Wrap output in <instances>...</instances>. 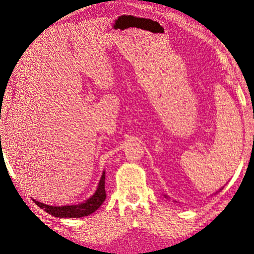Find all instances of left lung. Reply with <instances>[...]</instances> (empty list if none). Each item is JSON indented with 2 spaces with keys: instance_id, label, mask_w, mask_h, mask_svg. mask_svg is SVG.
I'll return each instance as SVG.
<instances>
[{
  "instance_id": "1",
  "label": "left lung",
  "mask_w": 254,
  "mask_h": 254,
  "mask_svg": "<svg viewBox=\"0 0 254 254\" xmlns=\"http://www.w3.org/2000/svg\"><path fill=\"white\" fill-rule=\"evenodd\" d=\"M223 189H224V188L220 189V190H223ZM216 193H217V192H216ZM165 197H168V195H166V194H165ZM175 202H177V201H175Z\"/></svg>"
}]
</instances>
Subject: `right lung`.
I'll list each match as a JSON object with an SVG mask.
<instances>
[{"mask_svg":"<svg viewBox=\"0 0 254 254\" xmlns=\"http://www.w3.org/2000/svg\"><path fill=\"white\" fill-rule=\"evenodd\" d=\"M105 179L106 174L105 171L102 172V176L100 178V181L98 183V188H97L94 195L89 197L87 201L84 203L76 204V205H64V206H51V205L44 204L36 201L32 198V201L36 203L40 208L45 209V212L52 215L55 217L60 218H79L84 216H88V215L93 214L98 209L101 204L105 202L106 199V191H105Z\"/></svg>","mask_w":254,"mask_h":254,"instance_id":"obj_1","label":"right lung"}]
</instances>
